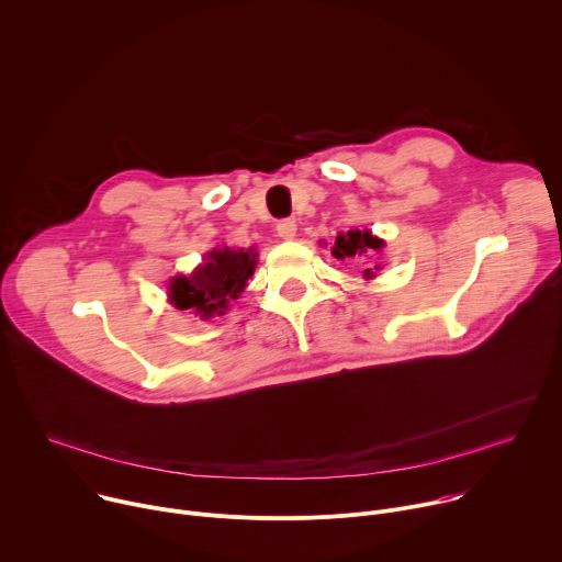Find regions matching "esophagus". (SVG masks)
Wrapping results in <instances>:
<instances>
[{"label":"esophagus","mask_w":562,"mask_h":562,"mask_svg":"<svg viewBox=\"0 0 562 562\" xmlns=\"http://www.w3.org/2000/svg\"><path fill=\"white\" fill-rule=\"evenodd\" d=\"M276 231H278V235H280L282 239H293L297 226H295L293 220H280L278 226H276Z\"/></svg>","instance_id":"34e87169"}]
</instances>
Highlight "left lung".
<instances>
[{
    "label": "left lung",
    "mask_w": 562,
    "mask_h": 562,
    "mask_svg": "<svg viewBox=\"0 0 562 562\" xmlns=\"http://www.w3.org/2000/svg\"><path fill=\"white\" fill-rule=\"evenodd\" d=\"M382 239L375 237L371 231H347V233H338L336 237V245L331 247V256L338 258V260H345V258H360L369 251H380L382 249ZM375 269H380L378 265L373 269H364V278H375Z\"/></svg>",
    "instance_id": "1"
}]
</instances>
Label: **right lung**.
Listing matches in <instances>:
<instances>
[{
    "label": "right lung",
    "instance_id": "obj_1",
    "mask_svg": "<svg viewBox=\"0 0 562 562\" xmlns=\"http://www.w3.org/2000/svg\"><path fill=\"white\" fill-rule=\"evenodd\" d=\"M258 265V251L213 249L204 262L187 278L178 276L169 284V302L180 311L193 308L202 319L224 315L231 300L245 291Z\"/></svg>",
    "mask_w": 562,
    "mask_h": 562
}]
</instances>
